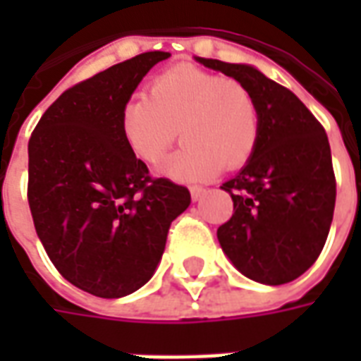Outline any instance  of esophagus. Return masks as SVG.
Masks as SVG:
<instances>
[{
	"mask_svg": "<svg viewBox=\"0 0 361 361\" xmlns=\"http://www.w3.org/2000/svg\"><path fill=\"white\" fill-rule=\"evenodd\" d=\"M189 191H191V199H193V201L203 199V195L207 193V189L201 188V185H193V188H189Z\"/></svg>",
	"mask_w": 361,
	"mask_h": 361,
	"instance_id": "34e87169",
	"label": "esophagus"
}]
</instances>
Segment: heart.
Instances as JSON below:
<instances>
[{
    "label": "heart",
    "instance_id": "b5f03b06",
    "mask_svg": "<svg viewBox=\"0 0 361 361\" xmlns=\"http://www.w3.org/2000/svg\"><path fill=\"white\" fill-rule=\"evenodd\" d=\"M121 135L145 164L157 166L178 137L181 149L162 166L176 180H204L224 170H240L259 142V104L238 79L191 66L170 67L135 96L121 111Z\"/></svg>",
    "mask_w": 361,
    "mask_h": 361
}]
</instances>
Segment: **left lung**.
Returning a JSON list of instances; mask_svg holds the SVG:
<instances>
[{"label": "left lung", "mask_w": 361, "mask_h": 361, "mask_svg": "<svg viewBox=\"0 0 361 361\" xmlns=\"http://www.w3.org/2000/svg\"><path fill=\"white\" fill-rule=\"evenodd\" d=\"M199 61L247 85L261 118L253 157L222 183L234 214L216 232L220 245L247 279L292 282L317 261L333 222L336 180L325 129L292 90L255 67Z\"/></svg>", "instance_id": "left-lung-1"}]
</instances>
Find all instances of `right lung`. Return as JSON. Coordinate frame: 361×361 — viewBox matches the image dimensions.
Listing matches in <instances>:
<instances>
[{"label": "right lung", "instance_id": "right-lung-1", "mask_svg": "<svg viewBox=\"0 0 361 361\" xmlns=\"http://www.w3.org/2000/svg\"><path fill=\"white\" fill-rule=\"evenodd\" d=\"M168 51H147L67 89L28 141V207L59 274L98 298L147 284L189 189L152 178L121 135V111Z\"/></svg>", "mask_w": 361, "mask_h": 361}]
</instances>
